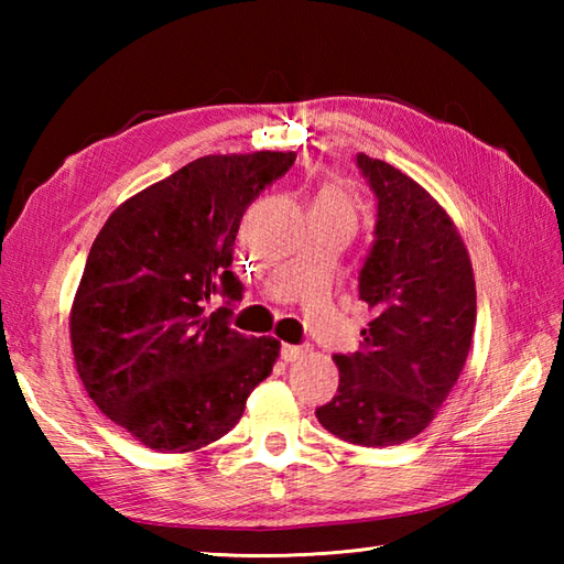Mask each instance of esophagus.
Returning a JSON list of instances; mask_svg holds the SVG:
<instances>
[{
  "mask_svg": "<svg viewBox=\"0 0 564 564\" xmlns=\"http://www.w3.org/2000/svg\"><path fill=\"white\" fill-rule=\"evenodd\" d=\"M305 354L303 346H295V344H281V358L283 361H297Z\"/></svg>",
  "mask_w": 564,
  "mask_h": 564,
  "instance_id": "34e87169",
  "label": "esophagus"
}]
</instances>
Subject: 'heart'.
<instances>
[{
	"label": "heart",
	"mask_w": 564,
	"mask_h": 564,
	"mask_svg": "<svg viewBox=\"0 0 564 564\" xmlns=\"http://www.w3.org/2000/svg\"><path fill=\"white\" fill-rule=\"evenodd\" d=\"M313 210H322V213H332V215H341V218L356 220V210L351 206V200L346 198L339 188L334 186H325L319 191L313 200Z\"/></svg>",
	"instance_id": "obj_1"
}]
</instances>
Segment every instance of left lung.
I'll return each mask as SVG.
<instances>
[{"mask_svg":"<svg viewBox=\"0 0 564 564\" xmlns=\"http://www.w3.org/2000/svg\"><path fill=\"white\" fill-rule=\"evenodd\" d=\"M376 196L373 245L358 297L373 310L361 349L337 354V394L319 424L356 446H398L431 424L470 351V257L448 213L392 164L356 154Z\"/></svg>","mask_w":564,"mask_h":564,"instance_id":"1","label":"left lung"}]
</instances>
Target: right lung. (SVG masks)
<instances>
[{
    "instance_id": "obj_1",
    "label": "right lung",
    "mask_w": 564,
    "mask_h": 564,
    "mask_svg": "<svg viewBox=\"0 0 564 564\" xmlns=\"http://www.w3.org/2000/svg\"><path fill=\"white\" fill-rule=\"evenodd\" d=\"M295 152L208 154L111 213L69 315L77 373L99 410L140 443L186 453L218 441L279 358L232 329L245 285L230 271L245 210ZM223 294L213 314L207 303Z\"/></svg>"
}]
</instances>
